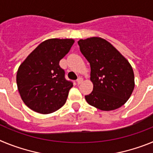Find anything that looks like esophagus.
Returning <instances> with one entry per match:
<instances>
[{
	"mask_svg": "<svg viewBox=\"0 0 153 153\" xmlns=\"http://www.w3.org/2000/svg\"><path fill=\"white\" fill-rule=\"evenodd\" d=\"M82 82H83V78L82 77H79L77 79H76V83H77L78 85L80 84Z\"/></svg>",
	"mask_w": 153,
	"mask_h": 153,
	"instance_id": "esophagus-1",
	"label": "esophagus"
}]
</instances>
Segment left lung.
Returning a JSON list of instances; mask_svg holds the SVG:
<instances>
[{
  "mask_svg": "<svg viewBox=\"0 0 153 153\" xmlns=\"http://www.w3.org/2000/svg\"><path fill=\"white\" fill-rule=\"evenodd\" d=\"M78 44L91 68L93 89L90 94L85 96L86 102L103 111L121 107L135 86L134 74L128 60L100 37L79 40Z\"/></svg>",
  "mask_w": 153,
  "mask_h": 153,
  "instance_id": "obj_1",
  "label": "left lung"
}]
</instances>
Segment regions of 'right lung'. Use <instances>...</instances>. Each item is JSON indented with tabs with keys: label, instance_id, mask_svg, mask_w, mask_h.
<instances>
[{
	"label": "right lung",
	"instance_id": "1",
	"mask_svg": "<svg viewBox=\"0 0 153 153\" xmlns=\"http://www.w3.org/2000/svg\"><path fill=\"white\" fill-rule=\"evenodd\" d=\"M72 39H49L30 53L17 73L18 91L30 109L42 114L53 113L67 101L73 82L65 78L60 60L70 51Z\"/></svg>",
	"mask_w": 153,
	"mask_h": 153
}]
</instances>
